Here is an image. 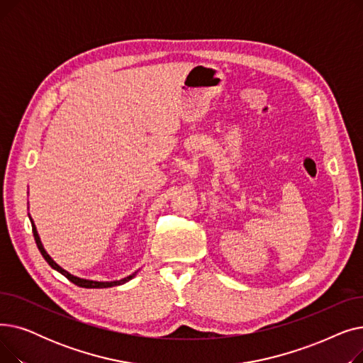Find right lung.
Segmentation results:
<instances>
[{
  "label": "right lung",
  "mask_w": 363,
  "mask_h": 363,
  "mask_svg": "<svg viewBox=\"0 0 363 363\" xmlns=\"http://www.w3.org/2000/svg\"><path fill=\"white\" fill-rule=\"evenodd\" d=\"M30 222H32V219H30ZM32 233H33L35 242H36V245H38V249H40V252H41L43 257L47 260V263L51 266L52 269H55L57 272H60L62 275H65L70 282H73L74 285H78V287H82V289H108V287H114V285L125 284L126 281H129L133 275H135V274H132V275H129V277H126V278H123V279H121V281H111V282H99V281H89V279H81V278H78V277H73V275H70L67 271H65L63 268H60V266L57 264V263L47 255V252L44 250V247H43V244H41L40 237H38V233H36V228H35L33 222H32Z\"/></svg>",
  "instance_id": "add662e5"
}]
</instances>
